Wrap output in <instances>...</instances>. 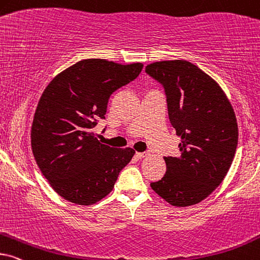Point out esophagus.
<instances>
[{
  "label": "esophagus",
  "mask_w": 260,
  "mask_h": 260,
  "mask_svg": "<svg viewBox=\"0 0 260 260\" xmlns=\"http://www.w3.org/2000/svg\"><path fill=\"white\" fill-rule=\"evenodd\" d=\"M149 155V153H136V157L137 159H143V157H146Z\"/></svg>",
  "instance_id": "obj_1"
}]
</instances>
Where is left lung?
Masks as SVG:
<instances>
[{
    "label": "left lung",
    "mask_w": 260,
    "mask_h": 260,
    "mask_svg": "<svg viewBox=\"0 0 260 260\" xmlns=\"http://www.w3.org/2000/svg\"><path fill=\"white\" fill-rule=\"evenodd\" d=\"M146 73L165 87L180 137V154L164 157L166 173L150 186L173 207L194 205L214 192L233 162L239 137L233 106L216 81L187 60L150 63Z\"/></svg>",
    "instance_id": "obj_1"
}]
</instances>
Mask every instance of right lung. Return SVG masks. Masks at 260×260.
Segmentation results:
<instances>
[{"mask_svg": "<svg viewBox=\"0 0 260 260\" xmlns=\"http://www.w3.org/2000/svg\"><path fill=\"white\" fill-rule=\"evenodd\" d=\"M142 68V63L83 59L44 89L31 127L32 151L43 175L64 200L95 204L112 191L119 172L133 159V148L100 143L93 129L105 118L111 94L136 79Z\"/></svg>", "mask_w": 260, "mask_h": 260, "instance_id": "right-lung-1", "label": "right lung"}]
</instances>
